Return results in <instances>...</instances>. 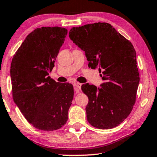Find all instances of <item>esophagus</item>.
<instances>
[{"label": "esophagus", "instance_id": "1", "mask_svg": "<svg viewBox=\"0 0 157 157\" xmlns=\"http://www.w3.org/2000/svg\"><path fill=\"white\" fill-rule=\"evenodd\" d=\"M74 88H75L76 93H78L79 92V90H81V84L79 83H74Z\"/></svg>", "mask_w": 157, "mask_h": 157}]
</instances>
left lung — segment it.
<instances>
[{
  "label": "left lung",
  "instance_id": "obj_1",
  "mask_svg": "<svg viewBox=\"0 0 157 157\" xmlns=\"http://www.w3.org/2000/svg\"><path fill=\"white\" fill-rule=\"evenodd\" d=\"M69 38L85 52L88 67L98 69L100 87L81 86L88 96L86 112L91 126L100 129L117 126L128 117L136 102L140 78L132 43L108 23L73 27Z\"/></svg>",
  "mask_w": 157,
  "mask_h": 157
}]
</instances>
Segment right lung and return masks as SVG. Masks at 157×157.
Returning a JSON list of instances; mask_svg holds the SVG:
<instances>
[{"instance_id":"right-lung-1","label":"right lung","mask_w":157,"mask_h":157,"mask_svg":"<svg viewBox=\"0 0 157 157\" xmlns=\"http://www.w3.org/2000/svg\"><path fill=\"white\" fill-rule=\"evenodd\" d=\"M67 34L66 29L58 26L36 29L26 36L11 63L14 102L25 119L41 131L59 129L68 119L73 86L49 76Z\"/></svg>"}]
</instances>
